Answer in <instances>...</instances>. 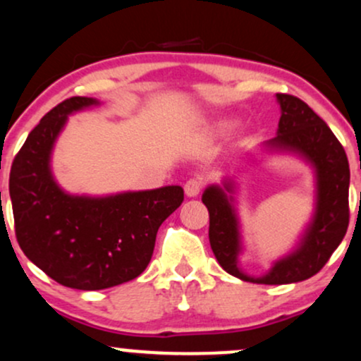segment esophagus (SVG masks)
<instances>
[{"label": "esophagus", "instance_id": "34e87169", "mask_svg": "<svg viewBox=\"0 0 361 361\" xmlns=\"http://www.w3.org/2000/svg\"><path fill=\"white\" fill-rule=\"evenodd\" d=\"M203 188V180L202 178H190L185 183V193L186 197H197Z\"/></svg>", "mask_w": 361, "mask_h": 361}]
</instances>
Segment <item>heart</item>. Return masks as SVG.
<instances>
[{"label": "heart", "mask_w": 361, "mask_h": 361, "mask_svg": "<svg viewBox=\"0 0 361 361\" xmlns=\"http://www.w3.org/2000/svg\"><path fill=\"white\" fill-rule=\"evenodd\" d=\"M216 129H219V131H224V129H227V124H225V123H220L219 126H216Z\"/></svg>", "instance_id": "b5f03b06"}]
</instances>
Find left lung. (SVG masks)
I'll use <instances>...</instances> for the list:
<instances>
[{"label": "left lung", "instance_id": "1", "mask_svg": "<svg viewBox=\"0 0 361 361\" xmlns=\"http://www.w3.org/2000/svg\"><path fill=\"white\" fill-rule=\"evenodd\" d=\"M281 119L277 136L267 142L274 149L301 154L316 171V212L299 247L288 257L277 260L262 277H250L238 267L240 233L232 197V183L208 186L202 202L210 214V245L224 271L257 284H290L318 274L336 247L341 244L350 222V166L345 149L328 124L301 99L277 94Z\"/></svg>", "mask_w": 361, "mask_h": 361}]
</instances>
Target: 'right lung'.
I'll return each mask as SVG.
<instances>
[{
	"label": "right lung",
	"mask_w": 361,
	"mask_h": 361,
	"mask_svg": "<svg viewBox=\"0 0 361 361\" xmlns=\"http://www.w3.org/2000/svg\"><path fill=\"white\" fill-rule=\"evenodd\" d=\"M99 104L71 97L42 117L15 156L10 197L16 240L47 276L72 289L119 286L149 264L159 225L183 202L181 186L111 197H73L50 171L54 142L67 116Z\"/></svg>",
	"instance_id": "add662e5"
}]
</instances>
